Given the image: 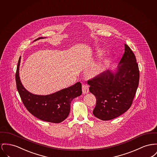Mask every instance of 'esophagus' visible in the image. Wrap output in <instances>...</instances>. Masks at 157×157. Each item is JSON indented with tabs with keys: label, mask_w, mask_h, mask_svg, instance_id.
Listing matches in <instances>:
<instances>
[{
	"label": "esophagus",
	"mask_w": 157,
	"mask_h": 157,
	"mask_svg": "<svg viewBox=\"0 0 157 157\" xmlns=\"http://www.w3.org/2000/svg\"><path fill=\"white\" fill-rule=\"evenodd\" d=\"M82 92L83 94H85L89 92V86L88 85L86 84L82 85Z\"/></svg>",
	"instance_id": "obj_1"
}]
</instances>
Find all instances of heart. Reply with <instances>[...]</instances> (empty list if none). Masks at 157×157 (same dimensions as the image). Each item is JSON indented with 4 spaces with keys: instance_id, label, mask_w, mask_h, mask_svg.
Instances as JSON below:
<instances>
[{
    "instance_id": "obj_1",
    "label": "heart",
    "mask_w": 157,
    "mask_h": 157,
    "mask_svg": "<svg viewBox=\"0 0 157 157\" xmlns=\"http://www.w3.org/2000/svg\"><path fill=\"white\" fill-rule=\"evenodd\" d=\"M97 54L98 55H102V54H103V53H104V51L102 50H98L97 51ZM102 65H99L98 67H97V69H100L101 68V67Z\"/></svg>"
}]
</instances>
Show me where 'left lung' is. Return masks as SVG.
Segmentation results:
<instances>
[{
	"label": "left lung",
	"mask_w": 157,
	"mask_h": 157,
	"mask_svg": "<svg viewBox=\"0 0 157 157\" xmlns=\"http://www.w3.org/2000/svg\"><path fill=\"white\" fill-rule=\"evenodd\" d=\"M139 80L135 56L127 44L117 68L107 70L88 81L96 97L94 115L102 120L115 119L130 107Z\"/></svg>",
	"instance_id": "left-lung-1"
}]
</instances>
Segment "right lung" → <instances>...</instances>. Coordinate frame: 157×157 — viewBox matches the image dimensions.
Segmentation results:
<instances>
[{
  "instance_id": "add662e5",
  "label": "right lung",
  "mask_w": 157,
  "mask_h": 157,
  "mask_svg": "<svg viewBox=\"0 0 157 157\" xmlns=\"http://www.w3.org/2000/svg\"><path fill=\"white\" fill-rule=\"evenodd\" d=\"M46 37H40L34 41ZM21 57L15 75L17 87L25 107L33 116L47 122L59 123L65 120L71 110L72 100L82 94V85L80 82L57 92L46 95H37L27 90L21 83L19 78Z\"/></svg>"
}]
</instances>
